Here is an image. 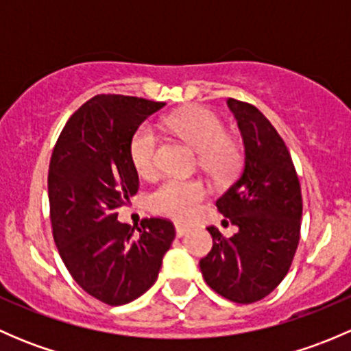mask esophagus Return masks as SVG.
Listing matches in <instances>:
<instances>
[{
    "mask_svg": "<svg viewBox=\"0 0 351 351\" xmlns=\"http://www.w3.org/2000/svg\"><path fill=\"white\" fill-rule=\"evenodd\" d=\"M175 229H176V236H178V238H183V236L190 231L189 226H183V224H176Z\"/></svg>",
    "mask_w": 351,
    "mask_h": 351,
    "instance_id": "34e87169",
    "label": "esophagus"
}]
</instances>
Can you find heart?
Returning a JSON list of instances; mask_svg holds the SVG:
<instances>
[{
    "label": "heart",
    "mask_w": 351,
    "mask_h": 351,
    "mask_svg": "<svg viewBox=\"0 0 351 351\" xmlns=\"http://www.w3.org/2000/svg\"><path fill=\"white\" fill-rule=\"evenodd\" d=\"M168 125L192 149L200 153V162L207 171L226 175L238 165V149L226 137L224 123L205 108H186L169 117ZM158 136L151 123H143L130 141V159L141 175H151L156 168ZM207 195V186L198 180L168 178L159 183L147 197V205L156 214L186 219L197 210Z\"/></svg>",
    "instance_id": "obj_1"
}]
</instances>
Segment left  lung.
Wrapping results in <instances>:
<instances>
[{
  "instance_id": "8db88e82",
  "label": "left lung",
  "mask_w": 351,
  "mask_h": 351,
  "mask_svg": "<svg viewBox=\"0 0 351 351\" xmlns=\"http://www.w3.org/2000/svg\"><path fill=\"white\" fill-rule=\"evenodd\" d=\"M241 130V175L217 198L219 212L238 228L226 239L214 226L200 270L212 290L238 304L267 297L285 278L300 236L302 197L289 149L256 107L229 98Z\"/></svg>"
}]
</instances>
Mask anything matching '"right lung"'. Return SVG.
<instances>
[{"label": "right lung", "instance_id": "obj_1", "mask_svg": "<svg viewBox=\"0 0 351 351\" xmlns=\"http://www.w3.org/2000/svg\"><path fill=\"white\" fill-rule=\"evenodd\" d=\"M162 101L97 95L71 115L49 165L54 241L76 284L108 306L132 302L154 285L175 239L166 219L117 221L139 189L130 141Z\"/></svg>", "mask_w": 351, "mask_h": 351}]
</instances>
